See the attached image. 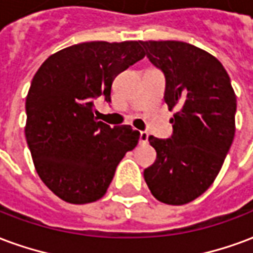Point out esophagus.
Returning a JSON list of instances; mask_svg holds the SVG:
<instances>
[{
	"label": "esophagus",
	"instance_id": "34e87169",
	"mask_svg": "<svg viewBox=\"0 0 253 253\" xmlns=\"http://www.w3.org/2000/svg\"><path fill=\"white\" fill-rule=\"evenodd\" d=\"M147 141H149V134L146 131L139 132V142H141V143H146Z\"/></svg>",
	"mask_w": 253,
	"mask_h": 253
}]
</instances>
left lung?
<instances>
[{
    "instance_id": "obj_1",
    "label": "left lung",
    "mask_w": 253,
    "mask_h": 253,
    "mask_svg": "<svg viewBox=\"0 0 253 253\" xmlns=\"http://www.w3.org/2000/svg\"><path fill=\"white\" fill-rule=\"evenodd\" d=\"M166 78L165 102L173 135L149 136L157 160L143 171L151 194L184 205L207 190L221 170L235 136L236 95L229 75L207 50L182 41H139Z\"/></svg>"
}]
</instances>
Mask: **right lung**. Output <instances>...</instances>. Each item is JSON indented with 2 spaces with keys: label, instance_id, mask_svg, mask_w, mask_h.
Returning a JSON list of instances; mask_svg holds the SVG:
<instances>
[{
  "label": "right lung",
  "instance_id": "add662e5",
  "mask_svg": "<svg viewBox=\"0 0 253 253\" xmlns=\"http://www.w3.org/2000/svg\"><path fill=\"white\" fill-rule=\"evenodd\" d=\"M139 41H91L68 46L41 64L28 91L25 136L41 181L63 201L102 198L118 164L139 141L131 126L95 118L93 100L111 102L122 71L145 57Z\"/></svg>",
  "mask_w": 253,
  "mask_h": 253
}]
</instances>
